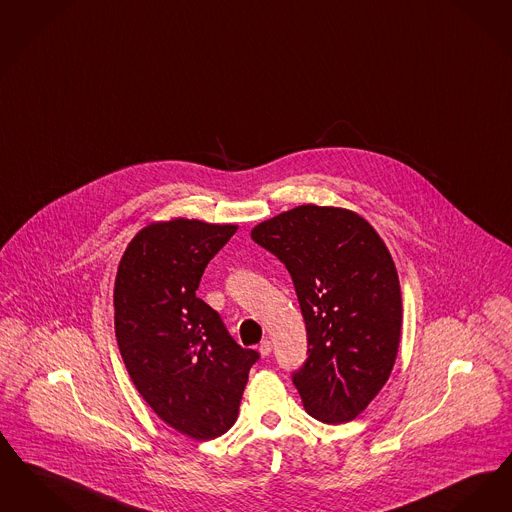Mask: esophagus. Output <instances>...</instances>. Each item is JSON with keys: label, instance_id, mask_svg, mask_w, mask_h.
<instances>
[{"label": "esophagus", "instance_id": "obj_1", "mask_svg": "<svg viewBox=\"0 0 512 512\" xmlns=\"http://www.w3.org/2000/svg\"><path fill=\"white\" fill-rule=\"evenodd\" d=\"M259 352H261V356H270V352H272V343H270V341H263V343L259 345Z\"/></svg>", "mask_w": 512, "mask_h": 512}]
</instances>
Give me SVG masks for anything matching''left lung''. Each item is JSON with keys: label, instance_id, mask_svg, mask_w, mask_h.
Instances as JSON below:
<instances>
[{"label": "left lung", "instance_id": "1", "mask_svg": "<svg viewBox=\"0 0 512 512\" xmlns=\"http://www.w3.org/2000/svg\"><path fill=\"white\" fill-rule=\"evenodd\" d=\"M291 274L307 326V362L293 371L308 415L347 423L383 389L402 331L400 282L366 219L299 205L251 230Z\"/></svg>", "mask_w": 512, "mask_h": 512}]
</instances>
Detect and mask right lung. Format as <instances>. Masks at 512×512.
Here are the masks:
<instances>
[{
    "mask_svg": "<svg viewBox=\"0 0 512 512\" xmlns=\"http://www.w3.org/2000/svg\"><path fill=\"white\" fill-rule=\"evenodd\" d=\"M236 230L196 219L152 223L129 242L116 274L114 328L127 373L156 415L194 440L234 425L259 360L196 297L205 266Z\"/></svg>",
    "mask_w": 512,
    "mask_h": 512,
    "instance_id": "right-lung-1",
    "label": "right lung"
}]
</instances>
